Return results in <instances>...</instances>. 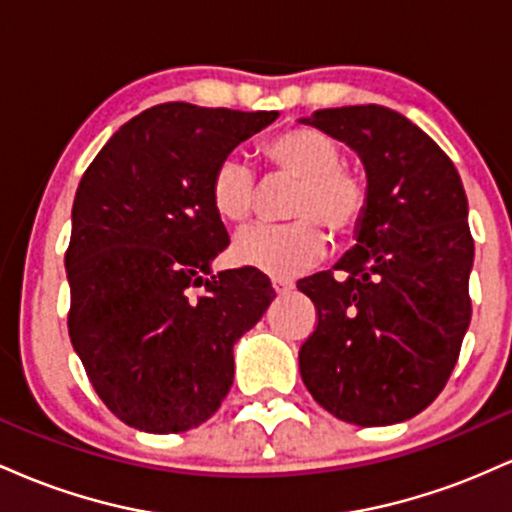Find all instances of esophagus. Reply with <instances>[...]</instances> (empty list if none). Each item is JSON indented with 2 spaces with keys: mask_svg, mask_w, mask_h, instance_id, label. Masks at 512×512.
Masks as SVG:
<instances>
[{
  "mask_svg": "<svg viewBox=\"0 0 512 512\" xmlns=\"http://www.w3.org/2000/svg\"><path fill=\"white\" fill-rule=\"evenodd\" d=\"M272 286H274V291L279 293V296H284V293L293 291V281H289V279H274Z\"/></svg>",
  "mask_w": 512,
  "mask_h": 512,
  "instance_id": "1",
  "label": "esophagus"
}]
</instances>
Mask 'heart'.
Segmentation results:
<instances>
[{"instance_id":"1","label":"heart","mask_w":512,"mask_h":512,"mask_svg":"<svg viewBox=\"0 0 512 512\" xmlns=\"http://www.w3.org/2000/svg\"><path fill=\"white\" fill-rule=\"evenodd\" d=\"M264 156L281 173L298 178L289 223H252L238 231L233 257L243 267L291 279L325 255L327 236L320 221L337 236L358 228L368 207L366 180L342 166V146L315 127H293L264 144ZM257 175L238 154L221 158L211 175V207L223 221L240 223L257 202Z\"/></svg>"}]
</instances>
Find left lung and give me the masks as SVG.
<instances>
[{
  "instance_id": "8db88e82",
  "label": "left lung",
  "mask_w": 512,
  "mask_h": 512,
  "mask_svg": "<svg viewBox=\"0 0 512 512\" xmlns=\"http://www.w3.org/2000/svg\"><path fill=\"white\" fill-rule=\"evenodd\" d=\"M361 156L368 207L356 245L298 281L317 325L298 351L320 407L356 426L424 411L455 368L472 320L474 240L460 173L431 137L383 105L315 110L301 120Z\"/></svg>"
}]
</instances>
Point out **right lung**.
I'll return each mask as SVG.
<instances>
[{
  "label": "right lung",
  "instance_id": "obj_1",
  "mask_svg": "<svg viewBox=\"0 0 512 512\" xmlns=\"http://www.w3.org/2000/svg\"><path fill=\"white\" fill-rule=\"evenodd\" d=\"M276 117L154 105L117 129L79 182L64 255L69 339L127 426L204 424L233 385V344L274 301L257 269L211 274L228 233L209 187L221 158Z\"/></svg>",
  "mask_w": 512,
  "mask_h": 512
}]
</instances>
